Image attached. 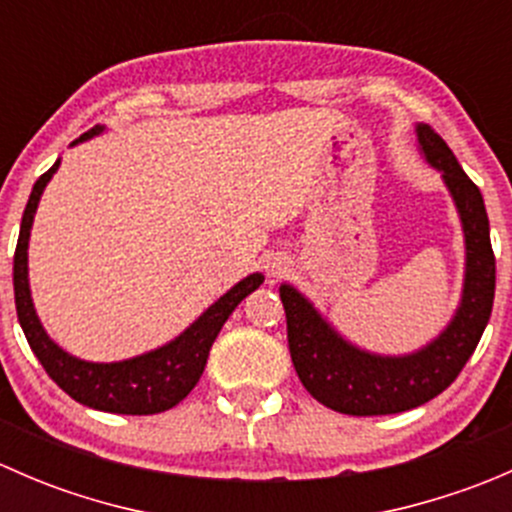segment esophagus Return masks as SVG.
<instances>
[{
  "label": "esophagus",
  "instance_id": "esophagus-1",
  "mask_svg": "<svg viewBox=\"0 0 512 512\" xmlns=\"http://www.w3.org/2000/svg\"><path fill=\"white\" fill-rule=\"evenodd\" d=\"M285 272H287V265L280 260V257H275V260L267 262V275L282 277V275H285Z\"/></svg>",
  "mask_w": 512,
  "mask_h": 512
}]
</instances>
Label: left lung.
Returning a JSON list of instances; mask_svg holds the SVG:
<instances>
[{"instance_id":"left-lung-1","label":"left lung","mask_w":512,"mask_h":512,"mask_svg":"<svg viewBox=\"0 0 512 512\" xmlns=\"http://www.w3.org/2000/svg\"><path fill=\"white\" fill-rule=\"evenodd\" d=\"M416 133L428 163L443 170L466 232V287L451 327L418 354L374 356L339 339L302 294L289 285L280 287L294 371L319 404L339 414H399L446 391L476 352L493 309L495 255L483 195L431 126L421 123Z\"/></svg>"}]
</instances>
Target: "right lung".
<instances>
[{
	"label": "right lung",
	"instance_id": "1",
	"mask_svg": "<svg viewBox=\"0 0 512 512\" xmlns=\"http://www.w3.org/2000/svg\"><path fill=\"white\" fill-rule=\"evenodd\" d=\"M96 131L98 128H91L79 141L94 136ZM56 168H59V160L44 175H39V180L34 183V190L22 215L17 250H14V302H17V317L24 329V337H27L29 347H32L36 359L41 361L46 374L51 376V381H56L59 389H64L71 399L89 406V409L128 416H148L173 409L195 389L198 379L203 376L210 347H213L215 337L223 329L232 309L247 294L255 292L265 277L250 275L237 282L193 327L185 329L168 347L136 356V359L118 361V364H89V361L74 359V356L61 352L41 329L27 280L29 230H32L41 190L49 183L51 175L56 173Z\"/></svg>",
	"mask_w": 512,
	"mask_h": 512
}]
</instances>
